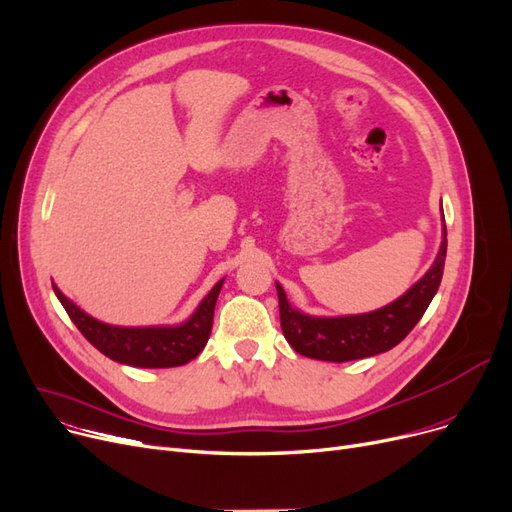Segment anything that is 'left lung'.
<instances>
[{
    "label": "left lung",
    "instance_id": "8db88e82",
    "mask_svg": "<svg viewBox=\"0 0 512 512\" xmlns=\"http://www.w3.org/2000/svg\"><path fill=\"white\" fill-rule=\"evenodd\" d=\"M444 221V215H442ZM446 258V225L442 244L428 273L407 289L393 304L368 314L351 316H310L287 302L285 289L277 283L281 328L287 343L299 353L322 362H351L384 353L399 345L428 310L436 295Z\"/></svg>",
    "mask_w": 512,
    "mask_h": 512
}]
</instances>
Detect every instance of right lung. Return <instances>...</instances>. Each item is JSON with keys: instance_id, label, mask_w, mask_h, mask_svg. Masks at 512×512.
Segmentation results:
<instances>
[{"instance_id": "1", "label": "right lung", "mask_w": 512, "mask_h": 512, "mask_svg": "<svg viewBox=\"0 0 512 512\" xmlns=\"http://www.w3.org/2000/svg\"><path fill=\"white\" fill-rule=\"evenodd\" d=\"M223 281L206 293L186 322L175 326H113L80 310L55 283L53 291L84 339L113 362L132 368H175L192 362L204 349Z\"/></svg>"}]
</instances>
